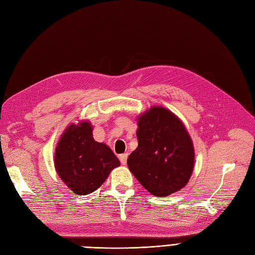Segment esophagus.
I'll return each mask as SVG.
<instances>
[{
    "label": "esophagus",
    "instance_id": "obj_1",
    "mask_svg": "<svg viewBox=\"0 0 255 255\" xmlns=\"http://www.w3.org/2000/svg\"><path fill=\"white\" fill-rule=\"evenodd\" d=\"M119 159H120V163H121L122 165H127L128 154H127V153H123V154H121V155L119 156Z\"/></svg>",
    "mask_w": 255,
    "mask_h": 255
}]
</instances>
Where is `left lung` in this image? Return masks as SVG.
I'll list each match as a JSON object with an SVG mask.
<instances>
[{
    "label": "left lung",
    "mask_w": 255,
    "mask_h": 255,
    "mask_svg": "<svg viewBox=\"0 0 255 255\" xmlns=\"http://www.w3.org/2000/svg\"><path fill=\"white\" fill-rule=\"evenodd\" d=\"M138 146L128 166L142 186L157 197L182 189L194 170L195 150L182 121L165 107L154 106L138 117Z\"/></svg>",
    "instance_id": "left-lung-1"
}]
</instances>
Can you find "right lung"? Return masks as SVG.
<instances>
[{"mask_svg":"<svg viewBox=\"0 0 255 255\" xmlns=\"http://www.w3.org/2000/svg\"><path fill=\"white\" fill-rule=\"evenodd\" d=\"M54 165L67 186L74 194L85 196L101 186L120 161L110 146L94 139L91 125L83 121L70 125L61 135Z\"/></svg>","mask_w":255,"mask_h":255,"instance_id":"right-lung-1","label":"right lung"}]
</instances>
